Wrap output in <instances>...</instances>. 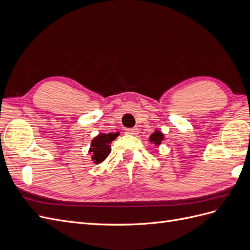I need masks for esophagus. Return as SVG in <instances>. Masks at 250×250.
I'll return each mask as SVG.
<instances>
[{"instance_id":"obj_1","label":"esophagus","mask_w":250,"mask_h":250,"mask_svg":"<svg viewBox=\"0 0 250 250\" xmlns=\"http://www.w3.org/2000/svg\"><path fill=\"white\" fill-rule=\"evenodd\" d=\"M126 133L137 135L139 133V129H138V128H129V129H126Z\"/></svg>"}]
</instances>
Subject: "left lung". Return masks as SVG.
I'll return each instance as SVG.
<instances>
[{
	"instance_id": "obj_1",
	"label": "left lung",
	"mask_w": 250,
	"mask_h": 250,
	"mask_svg": "<svg viewBox=\"0 0 250 250\" xmlns=\"http://www.w3.org/2000/svg\"><path fill=\"white\" fill-rule=\"evenodd\" d=\"M164 138H165V137H164L163 132L158 131V130H155L152 134L150 135L149 141L152 142V144H154L155 146H160L161 144H162V141L164 140Z\"/></svg>"
}]
</instances>
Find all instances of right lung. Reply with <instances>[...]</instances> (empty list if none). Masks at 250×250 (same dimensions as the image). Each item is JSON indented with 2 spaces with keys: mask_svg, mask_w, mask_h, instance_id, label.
Here are the masks:
<instances>
[{
  "mask_svg": "<svg viewBox=\"0 0 250 250\" xmlns=\"http://www.w3.org/2000/svg\"><path fill=\"white\" fill-rule=\"evenodd\" d=\"M119 135L117 133H100L93 139L88 152L92 154V160L95 164L102 163L110 153V143Z\"/></svg>",
  "mask_w": 250,
  "mask_h": 250,
  "instance_id": "right-lung-1",
  "label": "right lung"
}]
</instances>
